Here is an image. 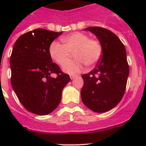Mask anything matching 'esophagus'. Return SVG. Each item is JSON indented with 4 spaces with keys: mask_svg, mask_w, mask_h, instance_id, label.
Listing matches in <instances>:
<instances>
[{
    "mask_svg": "<svg viewBox=\"0 0 146 146\" xmlns=\"http://www.w3.org/2000/svg\"><path fill=\"white\" fill-rule=\"evenodd\" d=\"M76 77H77V76H76V75H70V78L72 80H73V79H74V78H75Z\"/></svg>",
    "mask_w": 146,
    "mask_h": 146,
    "instance_id": "34e87169",
    "label": "esophagus"
}]
</instances>
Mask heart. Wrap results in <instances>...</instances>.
<instances>
[{"instance_id": "heart-1", "label": "heart", "mask_w": 146, "mask_h": 146, "mask_svg": "<svg viewBox=\"0 0 146 146\" xmlns=\"http://www.w3.org/2000/svg\"><path fill=\"white\" fill-rule=\"evenodd\" d=\"M64 44L52 42L50 46V57L58 64L63 66L71 57L72 53L76 58L63 67L69 74L81 72L85 64L88 66L96 65L102 55L101 43L95 38H89L87 34L75 32L62 37Z\"/></svg>"}]
</instances>
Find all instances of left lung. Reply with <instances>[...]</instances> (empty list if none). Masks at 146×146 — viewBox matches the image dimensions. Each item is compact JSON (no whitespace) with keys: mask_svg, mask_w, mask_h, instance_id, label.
<instances>
[{"mask_svg":"<svg viewBox=\"0 0 146 146\" xmlns=\"http://www.w3.org/2000/svg\"><path fill=\"white\" fill-rule=\"evenodd\" d=\"M102 47L101 60L88 74H82L81 98L87 108L104 113L120 102L126 87L129 68L124 45L116 35L101 27H89Z\"/></svg>","mask_w":146,"mask_h":146,"instance_id":"obj_1","label":"left lung"}]
</instances>
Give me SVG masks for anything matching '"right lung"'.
I'll return each instance as SVG.
<instances>
[{"label": "right lung", "instance_id": "right-lung-1", "mask_svg": "<svg viewBox=\"0 0 146 146\" xmlns=\"http://www.w3.org/2000/svg\"><path fill=\"white\" fill-rule=\"evenodd\" d=\"M62 32L37 28L20 36L10 58L11 83L21 104L29 112L39 115L52 113L61 100L64 88L70 81L69 74L53 63L50 46ZM57 74L52 78L51 74Z\"/></svg>", "mask_w": 146, "mask_h": 146}]
</instances>
